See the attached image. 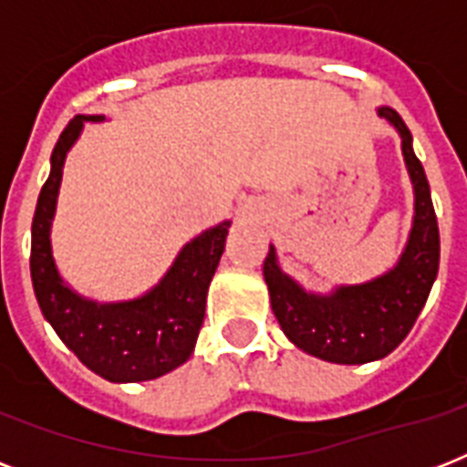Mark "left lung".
<instances>
[{
	"label": "left lung",
	"instance_id": "1",
	"mask_svg": "<svg viewBox=\"0 0 467 467\" xmlns=\"http://www.w3.org/2000/svg\"><path fill=\"white\" fill-rule=\"evenodd\" d=\"M378 116L398 130L414 193L412 227L395 266L363 284H341L329 293H317L281 269L274 244L264 262L271 310L284 334L306 354L329 363L358 366L398 348L420 317L439 274V223L427 174L414 155L412 133L390 106H378Z\"/></svg>",
	"mask_w": 467,
	"mask_h": 467
}]
</instances>
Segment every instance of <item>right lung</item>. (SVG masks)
<instances>
[{
  "instance_id": "right-lung-1",
  "label": "right lung",
  "mask_w": 467,
  "mask_h": 467,
  "mask_svg": "<svg viewBox=\"0 0 467 467\" xmlns=\"http://www.w3.org/2000/svg\"><path fill=\"white\" fill-rule=\"evenodd\" d=\"M106 116H75L50 155L31 225V281L40 312L65 347L97 376L111 383L155 380L189 361L203 325L205 296L233 220L208 227L179 249L167 274L138 298L99 303L62 278L53 256V220L62 169L84 123Z\"/></svg>"
}]
</instances>
